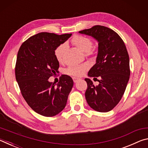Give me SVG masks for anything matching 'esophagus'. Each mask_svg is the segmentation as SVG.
Listing matches in <instances>:
<instances>
[{
	"instance_id": "34e87169",
	"label": "esophagus",
	"mask_w": 148,
	"mask_h": 148,
	"mask_svg": "<svg viewBox=\"0 0 148 148\" xmlns=\"http://www.w3.org/2000/svg\"><path fill=\"white\" fill-rule=\"evenodd\" d=\"M72 79H73V81L74 83H76V82L79 79V78H78V77H72Z\"/></svg>"
}]
</instances>
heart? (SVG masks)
Returning <instances> with one entry per match:
<instances>
[{
	"label": "heart",
	"instance_id": "obj_1",
	"mask_svg": "<svg viewBox=\"0 0 148 148\" xmlns=\"http://www.w3.org/2000/svg\"><path fill=\"white\" fill-rule=\"evenodd\" d=\"M71 43L77 47L80 51L84 53H88L92 47V42L88 37L82 36V35H75L71 39ZM67 49L66 44H61L59 45L54 50V56L57 61L62 62L64 61V53ZM88 69V65L86 64L76 66H70L65 70L67 74L73 76L79 77L83 76L85 72Z\"/></svg>",
	"mask_w": 148,
	"mask_h": 148
}]
</instances>
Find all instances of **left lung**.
<instances>
[{
  "instance_id": "1",
  "label": "left lung",
  "mask_w": 148,
  "mask_h": 148,
  "mask_svg": "<svg viewBox=\"0 0 148 148\" xmlns=\"http://www.w3.org/2000/svg\"><path fill=\"white\" fill-rule=\"evenodd\" d=\"M79 33L91 36L98 42L96 63L88 72L89 77L100 79L95 86L86 78L87 88L85 93L89 106L99 112L112 110L121 101L130 77L129 57L124 42L111 29L95 25Z\"/></svg>"
}]
</instances>
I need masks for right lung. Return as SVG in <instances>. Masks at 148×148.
I'll return each mask as SVG.
<instances>
[{
  "instance_id": "add662e5",
  "label": "right lung",
  "mask_w": 148,
  "mask_h": 148,
  "mask_svg": "<svg viewBox=\"0 0 148 148\" xmlns=\"http://www.w3.org/2000/svg\"><path fill=\"white\" fill-rule=\"evenodd\" d=\"M71 35L40 32L25 41L17 53L15 74L22 96L34 112L43 116L60 113L73 87V80L67 75H62L57 84L48 81L59 67L54 50Z\"/></svg>"
}]
</instances>
